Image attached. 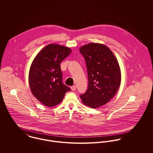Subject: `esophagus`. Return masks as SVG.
Segmentation results:
<instances>
[{
	"label": "esophagus",
	"mask_w": 153,
	"mask_h": 153,
	"mask_svg": "<svg viewBox=\"0 0 153 153\" xmlns=\"http://www.w3.org/2000/svg\"><path fill=\"white\" fill-rule=\"evenodd\" d=\"M76 87L75 85L72 86V87H71V90H72V91H75V90L76 89Z\"/></svg>",
	"instance_id": "esophagus-1"
}]
</instances>
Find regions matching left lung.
Masks as SVG:
<instances>
[{"mask_svg": "<svg viewBox=\"0 0 153 153\" xmlns=\"http://www.w3.org/2000/svg\"><path fill=\"white\" fill-rule=\"evenodd\" d=\"M79 52L85 58L88 87L80 95L84 104L96 108L109 102L121 84V74L118 62L106 45L89 43L81 46Z\"/></svg>", "mask_w": 153, "mask_h": 153, "instance_id": "1", "label": "left lung"}]
</instances>
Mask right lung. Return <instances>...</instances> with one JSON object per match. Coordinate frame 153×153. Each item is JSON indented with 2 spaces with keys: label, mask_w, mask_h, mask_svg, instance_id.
Returning a JSON list of instances; mask_svg holds the SVG:
<instances>
[{
  "label": "right lung",
  "mask_w": 153,
  "mask_h": 153,
  "mask_svg": "<svg viewBox=\"0 0 153 153\" xmlns=\"http://www.w3.org/2000/svg\"><path fill=\"white\" fill-rule=\"evenodd\" d=\"M71 49L58 44H49L34 58L29 72V82L34 97L44 105L59 104L66 92L71 91L62 83L60 64Z\"/></svg>",
  "instance_id": "1"
}]
</instances>
